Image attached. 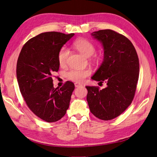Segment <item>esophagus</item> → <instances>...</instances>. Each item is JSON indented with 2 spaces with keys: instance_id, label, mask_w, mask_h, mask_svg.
I'll return each instance as SVG.
<instances>
[{
  "instance_id": "obj_1",
  "label": "esophagus",
  "mask_w": 157,
  "mask_h": 157,
  "mask_svg": "<svg viewBox=\"0 0 157 157\" xmlns=\"http://www.w3.org/2000/svg\"><path fill=\"white\" fill-rule=\"evenodd\" d=\"M75 87H80V86H82V84H80V83H77V82H75Z\"/></svg>"
}]
</instances>
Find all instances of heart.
Instances as JSON below:
<instances>
[{"instance_id":"heart-1","label":"heart","mask_w":157,"mask_h":157,"mask_svg":"<svg viewBox=\"0 0 157 157\" xmlns=\"http://www.w3.org/2000/svg\"><path fill=\"white\" fill-rule=\"evenodd\" d=\"M73 47L78 50L80 53L86 57H90L94 54L96 50L95 46L92 42L86 39H79L73 42ZM69 56V51L67 48L63 47L61 48L58 54V61L61 66H64L67 63ZM94 58H96V56ZM91 73V71L89 69H71L65 74L66 77L69 80L77 82L83 81L84 78Z\"/></svg>"}]
</instances>
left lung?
Segmentation results:
<instances>
[{"label": "left lung", "instance_id": "8db88e82", "mask_svg": "<svg viewBox=\"0 0 157 157\" xmlns=\"http://www.w3.org/2000/svg\"><path fill=\"white\" fill-rule=\"evenodd\" d=\"M92 35L100 40L104 59L92 77L107 87L86 86L90 112L99 119L110 121L124 112L134 99L139 78L140 64L136 50L125 36L113 30L95 31Z\"/></svg>", "mask_w": 157, "mask_h": 157}]
</instances>
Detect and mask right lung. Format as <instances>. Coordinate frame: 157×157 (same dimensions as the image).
<instances>
[{
    "label": "right lung",
    "mask_w": 157,
    "mask_h": 157,
    "mask_svg": "<svg viewBox=\"0 0 157 157\" xmlns=\"http://www.w3.org/2000/svg\"><path fill=\"white\" fill-rule=\"evenodd\" d=\"M74 35L40 33L26 42L18 57L16 76L23 99L36 116L47 122L60 120L69 106L73 82L54 88L52 74L59 68V50Z\"/></svg>",
    "instance_id": "add662e5"
}]
</instances>
